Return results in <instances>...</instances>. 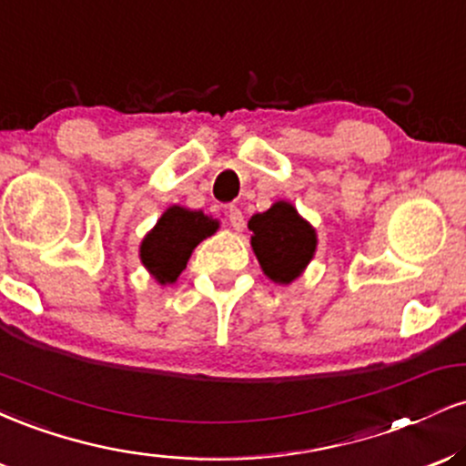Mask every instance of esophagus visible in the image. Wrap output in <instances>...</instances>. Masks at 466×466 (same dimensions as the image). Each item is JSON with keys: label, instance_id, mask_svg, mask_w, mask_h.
<instances>
[{"label": "esophagus", "instance_id": "34e87169", "mask_svg": "<svg viewBox=\"0 0 466 466\" xmlns=\"http://www.w3.org/2000/svg\"><path fill=\"white\" fill-rule=\"evenodd\" d=\"M228 221H229V226L237 229V232H243V228H245V217H243V212H240L237 206H229V210H228Z\"/></svg>", "mask_w": 466, "mask_h": 466}]
</instances>
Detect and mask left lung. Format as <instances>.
Here are the masks:
<instances>
[{
	"label": "left lung",
	"mask_w": 466,
	"mask_h": 466,
	"mask_svg": "<svg viewBox=\"0 0 466 466\" xmlns=\"http://www.w3.org/2000/svg\"><path fill=\"white\" fill-rule=\"evenodd\" d=\"M251 249L265 276L278 285H289L307 269L318 248V237L309 221L289 201H276L267 212L249 218Z\"/></svg>",
	"instance_id": "1"
}]
</instances>
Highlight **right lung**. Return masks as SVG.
<instances>
[{"label":"right lung","mask_w":466,"mask_h":466,"mask_svg":"<svg viewBox=\"0 0 466 466\" xmlns=\"http://www.w3.org/2000/svg\"><path fill=\"white\" fill-rule=\"evenodd\" d=\"M218 229L217 218L201 210L170 206L140 245V260L159 285H170L186 269L192 249Z\"/></svg>","instance_id":"obj_1"}]
</instances>
